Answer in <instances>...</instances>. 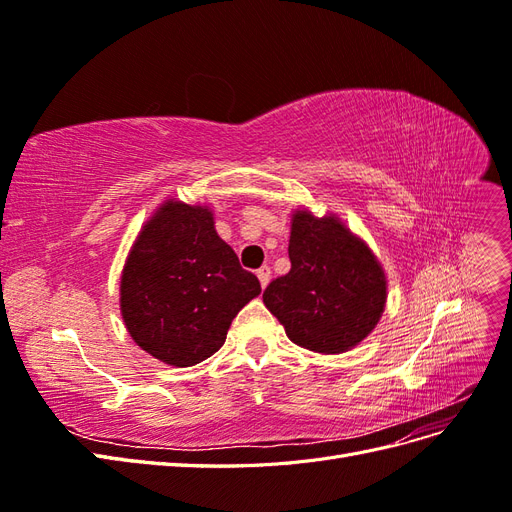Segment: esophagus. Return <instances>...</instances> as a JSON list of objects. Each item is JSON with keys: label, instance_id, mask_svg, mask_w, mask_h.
Returning <instances> with one entry per match:
<instances>
[{"label": "esophagus", "instance_id": "34e87169", "mask_svg": "<svg viewBox=\"0 0 512 512\" xmlns=\"http://www.w3.org/2000/svg\"><path fill=\"white\" fill-rule=\"evenodd\" d=\"M256 275H258V280H260V286L265 288V286L269 284V280H271V267H269V265H262V267L256 271Z\"/></svg>", "mask_w": 512, "mask_h": 512}]
</instances>
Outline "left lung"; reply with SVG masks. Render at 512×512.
Masks as SVG:
<instances>
[{
  "instance_id": "1",
  "label": "left lung",
  "mask_w": 512,
  "mask_h": 512,
  "mask_svg": "<svg viewBox=\"0 0 512 512\" xmlns=\"http://www.w3.org/2000/svg\"><path fill=\"white\" fill-rule=\"evenodd\" d=\"M290 271L265 288L262 301L297 346L337 354L354 348L378 324L384 271L369 247L335 218L297 211Z\"/></svg>"
}]
</instances>
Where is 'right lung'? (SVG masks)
<instances>
[{"mask_svg":"<svg viewBox=\"0 0 512 512\" xmlns=\"http://www.w3.org/2000/svg\"><path fill=\"white\" fill-rule=\"evenodd\" d=\"M260 294L205 207L168 203L138 235L121 275V314L134 342L177 367L209 359L239 309Z\"/></svg>","mask_w":512,"mask_h":512,"instance_id":"right-lung-1","label":"right lung"}]
</instances>
